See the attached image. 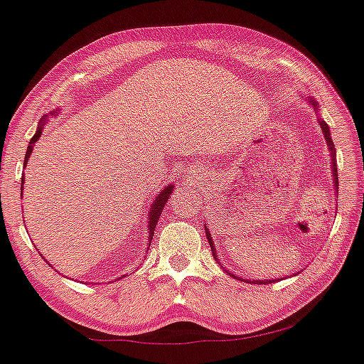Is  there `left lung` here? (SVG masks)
Wrapping results in <instances>:
<instances>
[{
    "label": "left lung",
    "mask_w": 364,
    "mask_h": 364,
    "mask_svg": "<svg viewBox=\"0 0 364 364\" xmlns=\"http://www.w3.org/2000/svg\"><path fill=\"white\" fill-rule=\"evenodd\" d=\"M312 105H315V102H314ZM321 127H322V132H323V135H326V139H327V144H329V149H331V154H332V174H334V186H336V191H337V190H339V181H337L336 151H334V147H332V146H334V144H332V139L329 137V135H331V130H329V127H327L326 122H322V120H321ZM205 232H207V239H208V244H210V247H212V252H213V256H215V259H217L215 247H213L212 237H210V234H208V227H205ZM256 283H261V284H262V282H256ZM264 283H269V282H264Z\"/></svg>",
    "instance_id": "1"
}]
</instances>
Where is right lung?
Here are the masks:
<instances>
[{
    "label": "right lung",
    "instance_id": "1",
    "mask_svg": "<svg viewBox=\"0 0 364 364\" xmlns=\"http://www.w3.org/2000/svg\"><path fill=\"white\" fill-rule=\"evenodd\" d=\"M54 113H55V112H54ZM54 113H52V115H54ZM43 118H47V115L43 117ZM42 124H43V120H42ZM41 134H42V125L38 127L37 134H35L33 137H32V140H30V146L27 147V154H25V163H23V164L28 163L30 152H32L33 144L37 142L38 137H41ZM23 181H25V178H21V183H23ZM171 191H173V186H166L164 190L159 193V196H157V198L154 200V203H152L151 210H149V237H151V239H152V235H154L156 224H157V220H159V215H161V212H163L166 201H168V198H169Z\"/></svg>",
    "mask_w": 364,
    "mask_h": 364
}]
</instances>
